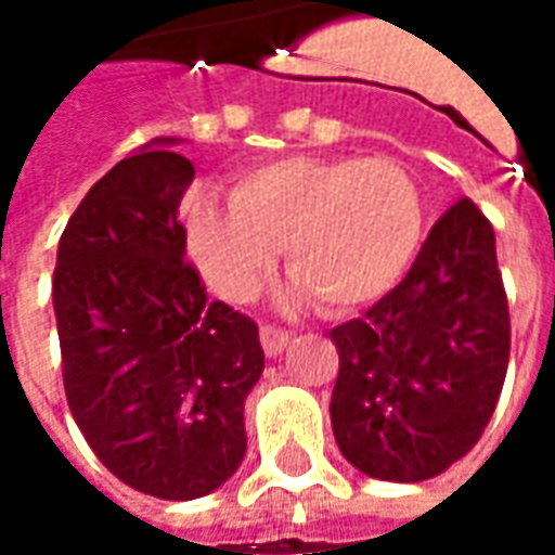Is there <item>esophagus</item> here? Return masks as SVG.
Returning <instances> with one entry per match:
<instances>
[{
    "label": "esophagus",
    "mask_w": 555,
    "mask_h": 555,
    "mask_svg": "<svg viewBox=\"0 0 555 555\" xmlns=\"http://www.w3.org/2000/svg\"><path fill=\"white\" fill-rule=\"evenodd\" d=\"M258 336H261V348H264L267 357H279L285 350V345H288L291 333L276 324H264L258 330Z\"/></svg>",
    "instance_id": "1"
}]
</instances>
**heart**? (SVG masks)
I'll return each instance as SVG.
<instances>
[{"label":"heart","instance_id":"b5f03b06","mask_svg":"<svg viewBox=\"0 0 555 555\" xmlns=\"http://www.w3.org/2000/svg\"><path fill=\"white\" fill-rule=\"evenodd\" d=\"M231 207L195 195L186 241L207 285L253 297L285 246L302 294L330 312L384 297L408 273L425 207L410 171L389 157H288L243 175Z\"/></svg>","mask_w":555,"mask_h":555}]
</instances>
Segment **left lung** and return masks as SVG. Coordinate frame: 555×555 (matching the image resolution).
<instances>
[{
    "label": "left lung",
    "instance_id": "obj_1",
    "mask_svg": "<svg viewBox=\"0 0 555 555\" xmlns=\"http://www.w3.org/2000/svg\"><path fill=\"white\" fill-rule=\"evenodd\" d=\"M330 338V418L350 464L384 481H425L461 461L496 410L512 350L488 217L457 198L408 276Z\"/></svg>",
    "mask_w": 555,
    "mask_h": 555
}]
</instances>
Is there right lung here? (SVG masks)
<instances>
[{"label": "right lung", "instance_id": "1", "mask_svg": "<svg viewBox=\"0 0 555 555\" xmlns=\"http://www.w3.org/2000/svg\"><path fill=\"white\" fill-rule=\"evenodd\" d=\"M193 163L142 147L67 219L53 273L67 408L101 464L157 500L219 488L246 454L258 324L207 300L178 207Z\"/></svg>", "mask_w": 555, "mask_h": 555}]
</instances>
